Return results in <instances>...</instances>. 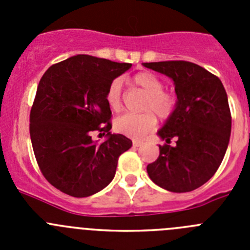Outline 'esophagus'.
Wrapping results in <instances>:
<instances>
[{"label": "esophagus", "instance_id": "34e87169", "mask_svg": "<svg viewBox=\"0 0 250 250\" xmlns=\"http://www.w3.org/2000/svg\"><path fill=\"white\" fill-rule=\"evenodd\" d=\"M140 145H143V141L141 140H132V146H140Z\"/></svg>", "mask_w": 250, "mask_h": 250}]
</instances>
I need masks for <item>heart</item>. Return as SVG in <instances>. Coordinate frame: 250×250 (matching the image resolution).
Listing matches in <instances>:
<instances>
[{
    "label": "heart",
    "mask_w": 250,
    "mask_h": 250,
    "mask_svg": "<svg viewBox=\"0 0 250 250\" xmlns=\"http://www.w3.org/2000/svg\"><path fill=\"white\" fill-rule=\"evenodd\" d=\"M131 83L146 94L141 114H125L119 116L114 123L115 130L123 135L132 139H140L151 131L156 125V115L160 119H167L173 114L176 106V99L173 94L164 91V83L160 77L151 72H139L134 75ZM107 106L112 111H120L123 107L121 100V83L114 80L107 87L105 95Z\"/></svg>",
    "instance_id": "heart-1"
}]
</instances>
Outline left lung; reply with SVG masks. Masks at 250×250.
<instances>
[{
	"label": "left lung",
	"mask_w": 250,
	"mask_h": 250,
	"mask_svg": "<svg viewBox=\"0 0 250 250\" xmlns=\"http://www.w3.org/2000/svg\"><path fill=\"white\" fill-rule=\"evenodd\" d=\"M175 85V110L158 135L167 144L147 165L150 179L163 189L187 193L202 187L222 164L231 131L228 96L222 81L189 61L145 62ZM175 138V147L169 146Z\"/></svg>",
	"instance_id": "1"
}]
</instances>
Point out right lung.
<instances>
[{"mask_svg":"<svg viewBox=\"0 0 250 250\" xmlns=\"http://www.w3.org/2000/svg\"><path fill=\"white\" fill-rule=\"evenodd\" d=\"M131 67L77 55L48 67L40 80L30 114V136L40 170L60 191L86 198L103 190L116 173L119 156L132 141L111 134L110 83ZM92 131L106 134L99 145Z\"/></svg>","mask_w":250,"mask_h":250,"instance_id":"right-lung-1","label":"right lung"}]
</instances>
